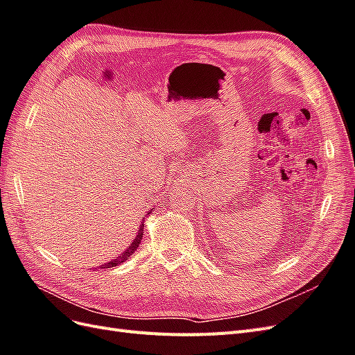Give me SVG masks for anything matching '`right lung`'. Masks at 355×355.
I'll return each mask as SVG.
<instances>
[{
    "mask_svg": "<svg viewBox=\"0 0 355 355\" xmlns=\"http://www.w3.org/2000/svg\"><path fill=\"white\" fill-rule=\"evenodd\" d=\"M142 235H144V223L139 226V232H138V235H136V239L133 240V243L130 244V246L127 248V250L123 253V255H120V257H118L116 259L109 261L107 264L98 266V268H111V267H116L118 264H123V262L129 259V258L133 255V253H135V250L138 249V246L141 244V240H142Z\"/></svg>",
    "mask_w": 355,
    "mask_h": 355,
    "instance_id": "1",
    "label": "right lung"
}]
</instances>
